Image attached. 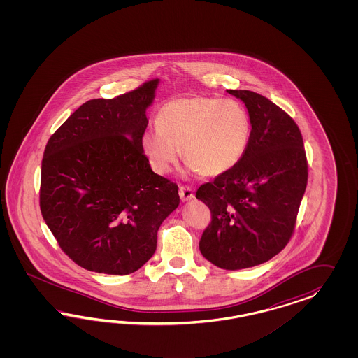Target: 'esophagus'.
<instances>
[{
  "instance_id": "esophagus-1",
  "label": "esophagus",
  "mask_w": 358,
  "mask_h": 358,
  "mask_svg": "<svg viewBox=\"0 0 358 358\" xmlns=\"http://www.w3.org/2000/svg\"><path fill=\"white\" fill-rule=\"evenodd\" d=\"M180 198L182 199V201H190V199H193L194 198V192H193V189L190 187V186H184V185H181L180 186Z\"/></svg>"
}]
</instances>
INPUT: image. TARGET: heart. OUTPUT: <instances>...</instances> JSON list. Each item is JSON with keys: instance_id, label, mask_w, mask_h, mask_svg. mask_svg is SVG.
Listing matches in <instances>:
<instances>
[{"instance_id": "heart-1", "label": "heart", "mask_w": 358, "mask_h": 358, "mask_svg": "<svg viewBox=\"0 0 358 358\" xmlns=\"http://www.w3.org/2000/svg\"><path fill=\"white\" fill-rule=\"evenodd\" d=\"M157 127L141 132V151L152 169L169 173L184 153L186 163L203 176H219L234 168L247 151L250 117L232 98L186 96L163 105Z\"/></svg>"}]
</instances>
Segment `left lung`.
<instances>
[{
	"instance_id": "left-lung-1",
	"label": "left lung",
	"mask_w": 358,
	"mask_h": 358,
	"mask_svg": "<svg viewBox=\"0 0 358 358\" xmlns=\"http://www.w3.org/2000/svg\"><path fill=\"white\" fill-rule=\"evenodd\" d=\"M250 113V143L241 160L195 196L211 211L199 241L217 268L260 265L290 241L308 178L303 139L293 118L250 90H227Z\"/></svg>"
}]
</instances>
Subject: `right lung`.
Segmentation results:
<instances>
[{"label": "right lung", "mask_w": 358, "mask_h": 358, "mask_svg": "<svg viewBox=\"0 0 358 358\" xmlns=\"http://www.w3.org/2000/svg\"><path fill=\"white\" fill-rule=\"evenodd\" d=\"M157 84L153 78L118 97L87 101L47 141L42 217L62 250L87 271H138L180 203L178 186L152 172L141 151Z\"/></svg>", "instance_id": "add662e5"}]
</instances>
